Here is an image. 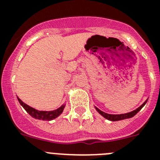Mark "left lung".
Returning <instances> with one entry per match:
<instances>
[{
    "instance_id": "1",
    "label": "left lung",
    "mask_w": 160,
    "mask_h": 160,
    "mask_svg": "<svg viewBox=\"0 0 160 160\" xmlns=\"http://www.w3.org/2000/svg\"><path fill=\"white\" fill-rule=\"evenodd\" d=\"M147 101L144 102L143 103H142V105L140 106V107H138V108H137L136 110H135V111H131V112H129V113H127V114H107V113H105L103 112V111H100L99 109L97 108V107H95L96 110H97V111L98 113H99L101 115H102L103 117L105 118H107V119L108 120H111V121H118V120H122V119H126V118H132L133 116H135V114H137V113L138 112V111H140L141 109L142 108V107H143L145 104H146Z\"/></svg>"
}]
</instances>
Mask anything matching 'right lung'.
Instances as JSON below:
<instances>
[{
  "label": "right lung",
  "instance_id": "right-lung-1",
  "mask_svg": "<svg viewBox=\"0 0 160 160\" xmlns=\"http://www.w3.org/2000/svg\"><path fill=\"white\" fill-rule=\"evenodd\" d=\"M18 101H19L20 104L23 107L25 111H27L32 118H36V119H42V120H46V121H49V120H53L58 117L62 113L63 110H64L65 105H62L61 107H59L57 110L51 111H38L36 109L30 107L28 106L27 104L24 103L22 100L20 99L19 98H18Z\"/></svg>",
  "mask_w": 160,
  "mask_h": 160
}]
</instances>
